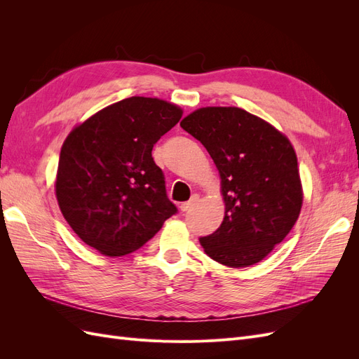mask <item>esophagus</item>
Instances as JSON below:
<instances>
[{
    "label": "esophagus",
    "mask_w": 359,
    "mask_h": 359,
    "mask_svg": "<svg viewBox=\"0 0 359 359\" xmlns=\"http://www.w3.org/2000/svg\"><path fill=\"white\" fill-rule=\"evenodd\" d=\"M196 202H198V196H193L189 202L181 203V205H180V210H181L182 212H186V211H189V210L191 208V206H193L194 203H196Z\"/></svg>",
    "instance_id": "obj_1"
}]
</instances>
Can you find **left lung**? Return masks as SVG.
<instances>
[{
  "label": "left lung",
  "mask_w": 359,
  "mask_h": 359,
  "mask_svg": "<svg viewBox=\"0 0 359 359\" xmlns=\"http://www.w3.org/2000/svg\"><path fill=\"white\" fill-rule=\"evenodd\" d=\"M201 140L222 180L224 219L199 238L215 262L244 268L260 262L298 220L302 186L289 139L240 107H201L180 124Z\"/></svg>",
  "instance_id": "1"
}]
</instances>
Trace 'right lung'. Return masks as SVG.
I'll return each instance as SVG.
<instances>
[{
  "mask_svg": "<svg viewBox=\"0 0 359 359\" xmlns=\"http://www.w3.org/2000/svg\"><path fill=\"white\" fill-rule=\"evenodd\" d=\"M181 116L177 104L130 97L72 130L61 148L55 191L64 219L85 244L124 256L177 214L151 151Z\"/></svg>",
  "mask_w": 359,
  "mask_h": 359,
  "instance_id": "1",
  "label": "right lung"
}]
</instances>
